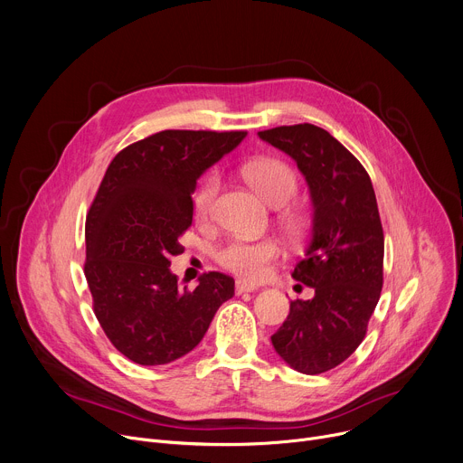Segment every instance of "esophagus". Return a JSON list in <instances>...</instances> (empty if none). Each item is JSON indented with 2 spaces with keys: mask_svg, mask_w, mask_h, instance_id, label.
I'll return each mask as SVG.
<instances>
[{
  "mask_svg": "<svg viewBox=\"0 0 463 463\" xmlns=\"http://www.w3.org/2000/svg\"><path fill=\"white\" fill-rule=\"evenodd\" d=\"M258 290V287L251 285V283H246V281H235V294H246V292H253Z\"/></svg>",
  "mask_w": 463,
  "mask_h": 463,
  "instance_id": "obj_1",
  "label": "esophagus"
}]
</instances>
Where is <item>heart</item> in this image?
Masks as SVG:
<instances>
[{
	"label": "heart",
	"mask_w": 463,
	"mask_h": 463,
	"mask_svg": "<svg viewBox=\"0 0 463 463\" xmlns=\"http://www.w3.org/2000/svg\"><path fill=\"white\" fill-rule=\"evenodd\" d=\"M244 178L258 191L272 208H283L298 194L296 171L279 158H258L242 167ZM221 187L217 173L205 175L193 193V213L200 222L210 221L215 210V198ZM281 226L290 237H301L307 230V217L298 208L283 210L279 215ZM281 253L278 241L265 239H241L233 237L213 250V260L224 270L237 278L258 281L269 272V265Z\"/></svg>",
	"instance_id": "b5f03b06"
}]
</instances>
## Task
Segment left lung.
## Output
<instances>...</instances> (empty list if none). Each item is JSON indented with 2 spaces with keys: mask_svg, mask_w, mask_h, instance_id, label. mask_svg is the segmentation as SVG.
I'll return each instance as SVG.
<instances>
[{
  "mask_svg": "<svg viewBox=\"0 0 463 463\" xmlns=\"http://www.w3.org/2000/svg\"><path fill=\"white\" fill-rule=\"evenodd\" d=\"M309 184L315 217L305 258L292 278L315 288L290 301L272 335L283 361L307 375L342 364L361 345L383 290L384 233L370 175L327 130L311 123L261 130Z\"/></svg>",
  "mask_w": 463,
  "mask_h": 463,
  "instance_id": "obj_1",
  "label": "left lung"
}]
</instances>
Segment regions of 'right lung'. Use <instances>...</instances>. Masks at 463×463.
Masks as SVG:
<instances>
[{"label":"right lung","instance_id":"1","mask_svg":"<svg viewBox=\"0 0 463 463\" xmlns=\"http://www.w3.org/2000/svg\"><path fill=\"white\" fill-rule=\"evenodd\" d=\"M244 136L162 130L118 152L102 176L86 217L84 276L102 331L136 364H167L194 349L233 296L222 272L202 274L191 290L169 265L193 222L196 180Z\"/></svg>","mask_w":463,"mask_h":463}]
</instances>
